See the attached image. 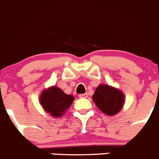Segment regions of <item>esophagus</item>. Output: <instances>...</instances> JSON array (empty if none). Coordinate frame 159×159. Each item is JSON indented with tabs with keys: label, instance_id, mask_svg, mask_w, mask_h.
<instances>
[{
	"label": "esophagus",
	"instance_id": "esophagus-1",
	"mask_svg": "<svg viewBox=\"0 0 159 159\" xmlns=\"http://www.w3.org/2000/svg\"><path fill=\"white\" fill-rule=\"evenodd\" d=\"M88 97H89V94H88L87 93H85V94H79V98H86Z\"/></svg>",
	"mask_w": 159,
	"mask_h": 159
}]
</instances>
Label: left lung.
Wrapping results in <instances>:
<instances>
[{
    "instance_id": "1",
    "label": "left lung",
    "mask_w": 159,
    "mask_h": 159,
    "mask_svg": "<svg viewBox=\"0 0 159 159\" xmlns=\"http://www.w3.org/2000/svg\"><path fill=\"white\" fill-rule=\"evenodd\" d=\"M92 99L98 108L107 115H116L125 103V96L120 90L102 84L98 86Z\"/></svg>"
}]
</instances>
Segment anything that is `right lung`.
Returning a JSON list of instances; mask_svg holds the SVG:
<instances>
[{"label":"right lung","instance_id":"1","mask_svg":"<svg viewBox=\"0 0 159 159\" xmlns=\"http://www.w3.org/2000/svg\"><path fill=\"white\" fill-rule=\"evenodd\" d=\"M40 103L47 113L54 118L63 116L75 100L74 96L67 94L59 88L52 86L44 90L40 96Z\"/></svg>","mask_w":159,"mask_h":159}]
</instances>
